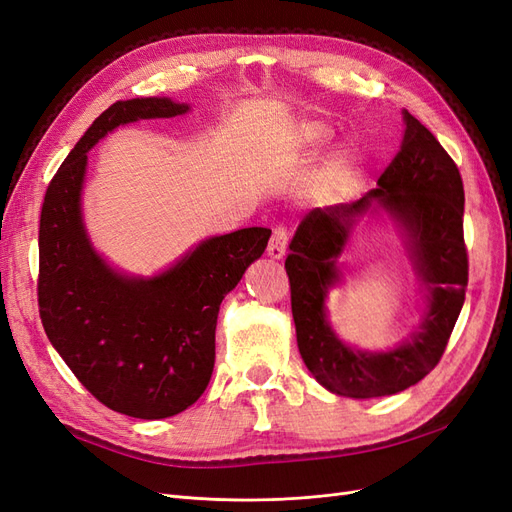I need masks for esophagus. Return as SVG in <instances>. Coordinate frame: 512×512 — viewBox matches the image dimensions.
<instances>
[{"mask_svg": "<svg viewBox=\"0 0 512 512\" xmlns=\"http://www.w3.org/2000/svg\"><path fill=\"white\" fill-rule=\"evenodd\" d=\"M286 245H288V230L284 226H275L267 245V254L275 260H280L286 254Z\"/></svg>", "mask_w": 512, "mask_h": 512, "instance_id": "esophagus-1", "label": "esophagus"}]
</instances>
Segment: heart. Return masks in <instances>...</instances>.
Instances as JSON below:
<instances>
[{
	"label": "heart",
	"mask_w": 512,
	"mask_h": 512,
	"mask_svg": "<svg viewBox=\"0 0 512 512\" xmlns=\"http://www.w3.org/2000/svg\"><path fill=\"white\" fill-rule=\"evenodd\" d=\"M329 136H331V128L322 121H307L301 126V141L307 147H318L322 143H327ZM346 162H348V153H339L335 160V168L344 166Z\"/></svg>",
	"instance_id": "b5f03b06"
}]
</instances>
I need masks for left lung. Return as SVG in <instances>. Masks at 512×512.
Segmentation results:
<instances>
[{
    "instance_id": "8db88e82",
    "label": "left lung",
    "mask_w": 512,
    "mask_h": 512,
    "mask_svg": "<svg viewBox=\"0 0 512 512\" xmlns=\"http://www.w3.org/2000/svg\"><path fill=\"white\" fill-rule=\"evenodd\" d=\"M401 149L378 188L354 203L305 213L290 241L286 273L299 352L312 376L342 397L395 395L423 380L446 350L466 301L468 250L463 241V181L459 168L421 121L404 111ZM382 206L405 228L413 264L428 286V312L410 343L386 353L346 347L326 320V292L351 226Z\"/></svg>"
}]
</instances>
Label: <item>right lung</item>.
Instances as JSON below:
<instances>
[{"label":"right lung","mask_w":512,"mask_h":512,"mask_svg":"<svg viewBox=\"0 0 512 512\" xmlns=\"http://www.w3.org/2000/svg\"><path fill=\"white\" fill-rule=\"evenodd\" d=\"M170 98L119 100L91 123L44 194L38 307L46 337L100 404L166 418L205 393L222 299L262 256L269 228L198 243L156 277H130L96 254L81 215L87 151L119 126L188 113Z\"/></svg>","instance_id":"right-lung-1"}]
</instances>
